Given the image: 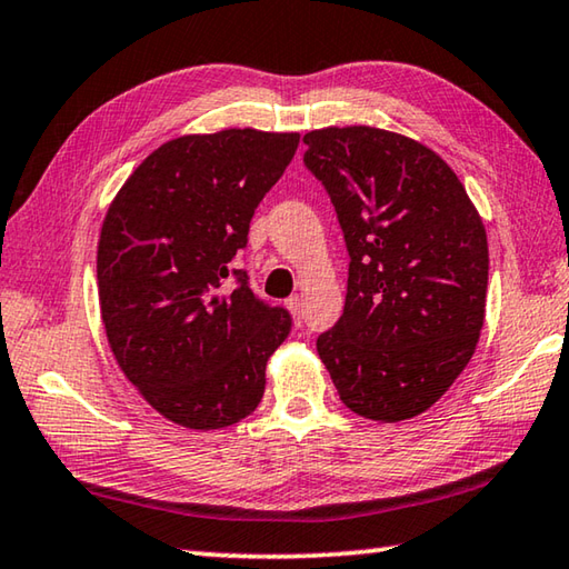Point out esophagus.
I'll list each match as a JSON object with an SVG mask.
<instances>
[{
	"instance_id": "obj_1",
	"label": "esophagus",
	"mask_w": 569,
	"mask_h": 569,
	"mask_svg": "<svg viewBox=\"0 0 569 569\" xmlns=\"http://www.w3.org/2000/svg\"><path fill=\"white\" fill-rule=\"evenodd\" d=\"M286 306H288V311L293 313V319H296L298 323H301V321H303V296L293 293V296L286 301Z\"/></svg>"
}]
</instances>
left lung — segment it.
Segmentation results:
<instances>
[{
    "label": "left lung",
    "instance_id": "8db88e82",
    "mask_svg": "<svg viewBox=\"0 0 569 569\" xmlns=\"http://www.w3.org/2000/svg\"><path fill=\"white\" fill-rule=\"evenodd\" d=\"M303 142L351 258L343 313L316 349L359 417H417L477 349L485 226L455 170L417 140L351 124L306 132Z\"/></svg>",
    "mask_w": 569,
    "mask_h": 569
}]
</instances>
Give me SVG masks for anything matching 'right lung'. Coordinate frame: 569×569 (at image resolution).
I'll use <instances>...</instances> for the list:
<instances>
[{
    "label": "right lung",
    "mask_w": 569,
    "mask_h": 569,
    "mask_svg": "<svg viewBox=\"0 0 569 569\" xmlns=\"http://www.w3.org/2000/svg\"><path fill=\"white\" fill-rule=\"evenodd\" d=\"M298 132L220 130L160 146L124 180L98 246L100 311L134 389L188 429L246 419L291 313L230 268Z\"/></svg>",
    "instance_id": "right-lung-1"
}]
</instances>
